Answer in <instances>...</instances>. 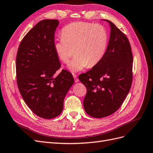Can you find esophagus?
<instances>
[{
  "instance_id": "1",
  "label": "esophagus",
  "mask_w": 153,
  "mask_h": 153,
  "mask_svg": "<svg viewBox=\"0 0 153 153\" xmlns=\"http://www.w3.org/2000/svg\"><path fill=\"white\" fill-rule=\"evenodd\" d=\"M73 77H74V81L76 82L79 81V79L77 78V76L76 74H73Z\"/></svg>"
}]
</instances>
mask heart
Segmentation results:
<instances>
[{
  "mask_svg": "<svg viewBox=\"0 0 153 153\" xmlns=\"http://www.w3.org/2000/svg\"><path fill=\"white\" fill-rule=\"evenodd\" d=\"M61 35L54 42V50L65 64L69 62L74 50L76 55L69 65V69L73 72L98 64L103 58L108 46V33L100 24L72 22L63 27Z\"/></svg>",
  "mask_w": 153,
  "mask_h": 153,
  "instance_id": "1",
  "label": "heart"
}]
</instances>
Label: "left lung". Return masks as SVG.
Listing matches in <instances>:
<instances>
[{
	"label": "left lung",
	"instance_id": "obj_1",
	"mask_svg": "<svg viewBox=\"0 0 153 153\" xmlns=\"http://www.w3.org/2000/svg\"><path fill=\"white\" fill-rule=\"evenodd\" d=\"M111 32L105 54L98 64L79 79L87 88L84 108L94 118H103L120 108L131 88L133 56L126 35L109 20Z\"/></svg>",
	"mask_w": 153,
	"mask_h": 153
}]
</instances>
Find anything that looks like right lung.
Returning a JSON list of instances; mask_svg holds the SVG:
<instances>
[{
    "label": "right lung",
    "instance_id": "1",
    "mask_svg": "<svg viewBox=\"0 0 153 153\" xmlns=\"http://www.w3.org/2000/svg\"><path fill=\"white\" fill-rule=\"evenodd\" d=\"M59 23L57 19L38 22L22 39L16 56L17 84L22 97L34 114L46 119L61 114L74 82L66 70L55 75L60 67L53 47Z\"/></svg>",
    "mask_w": 153,
    "mask_h": 153
}]
</instances>
